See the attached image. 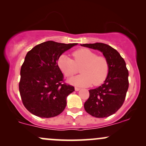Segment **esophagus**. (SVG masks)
Segmentation results:
<instances>
[{
	"instance_id": "obj_1",
	"label": "esophagus",
	"mask_w": 146,
	"mask_h": 146,
	"mask_svg": "<svg viewBox=\"0 0 146 146\" xmlns=\"http://www.w3.org/2000/svg\"><path fill=\"white\" fill-rule=\"evenodd\" d=\"M75 90H76V91H78V90H80V88H78V87H75Z\"/></svg>"
}]
</instances>
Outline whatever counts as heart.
Segmentation results:
<instances>
[{
  "mask_svg": "<svg viewBox=\"0 0 146 146\" xmlns=\"http://www.w3.org/2000/svg\"><path fill=\"white\" fill-rule=\"evenodd\" d=\"M74 60L66 55H62L58 60L60 69L66 77H71L81 68L82 74L68 80L75 86H88L93 83L95 86L102 84L105 81L109 71V64L104 56H98L95 52L82 48L73 53Z\"/></svg>",
  "mask_w": 146,
  "mask_h": 146,
  "instance_id": "obj_1",
  "label": "heart"
}]
</instances>
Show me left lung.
I'll list each match as a JSON object with an SVG mask.
<instances>
[{
	"instance_id": "obj_1",
	"label": "left lung",
	"mask_w": 146,
	"mask_h": 146,
	"mask_svg": "<svg viewBox=\"0 0 146 146\" xmlns=\"http://www.w3.org/2000/svg\"><path fill=\"white\" fill-rule=\"evenodd\" d=\"M81 46L98 50L103 53L109 64V71L103 84L89 90V98L84 109L98 118L109 117L123 105L128 89V71L123 58L115 48L106 44L97 42Z\"/></svg>"
}]
</instances>
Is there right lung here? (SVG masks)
<instances>
[{"instance_id": "add662e5", "label": "right lung", "mask_w": 146, "mask_h": 146, "mask_svg": "<svg viewBox=\"0 0 146 146\" xmlns=\"http://www.w3.org/2000/svg\"><path fill=\"white\" fill-rule=\"evenodd\" d=\"M77 44L46 41L27 53L21 69L19 91L25 107L33 115L50 118L64 110L66 98L75 89L64 82L58 60Z\"/></svg>"}]
</instances>
